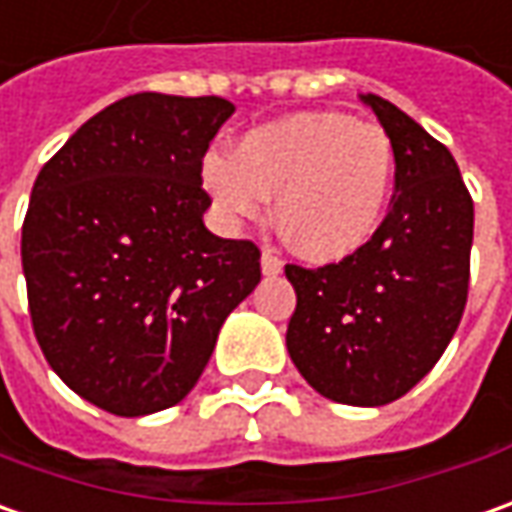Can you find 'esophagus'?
<instances>
[{
	"label": "esophagus",
	"mask_w": 512,
	"mask_h": 512,
	"mask_svg": "<svg viewBox=\"0 0 512 512\" xmlns=\"http://www.w3.org/2000/svg\"><path fill=\"white\" fill-rule=\"evenodd\" d=\"M281 267H284V262L279 259V253L270 248L262 250V273L264 276H276V273H281Z\"/></svg>",
	"instance_id": "esophagus-1"
}]
</instances>
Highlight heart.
<instances>
[{"label":"heart","instance_id":"heart-1","mask_svg":"<svg viewBox=\"0 0 512 512\" xmlns=\"http://www.w3.org/2000/svg\"><path fill=\"white\" fill-rule=\"evenodd\" d=\"M202 188L239 225L276 197V219L310 262H344L375 239L394 188V146L344 112H296L253 126L233 157L202 160Z\"/></svg>","mask_w":512,"mask_h":512}]
</instances>
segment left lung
Returning a JSON list of instances; mask_svg holds the SVG:
<instances>
[{
    "label": "left lung",
    "mask_w": 512,
    "mask_h": 512,
    "mask_svg": "<svg viewBox=\"0 0 512 512\" xmlns=\"http://www.w3.org/2000/svg\"><path fill=\"white\" fill-rule=\"evenodd\" d=\"M394 146V197L375 239L338 264H287V352L344 406L411 392L451 344L468 301L473 200L454 154L380 95H360Z\"/></svg>",
    "instance_id": "obj_1"
}]
</instances>
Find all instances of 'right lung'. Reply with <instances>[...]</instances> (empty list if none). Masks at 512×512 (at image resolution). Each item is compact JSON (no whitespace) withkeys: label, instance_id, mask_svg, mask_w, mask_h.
<instances>
[{"label":"right lung","instance_id":"obj_1","mask_svg":"<svg viewBox=\"0 0 512 512\" xmlns=\"http://www.w3.org/2000/svg\"><path fill=\"white\" fill-rule=\"evenodd\" d=\"M236 106L137 92L39 171L22 225L33 332L72 392L118 417L177 406L262 279L259 248L205 228L202 157Z\"/></svg>","mask_w":512,"mask_h":512}]
</instances>
